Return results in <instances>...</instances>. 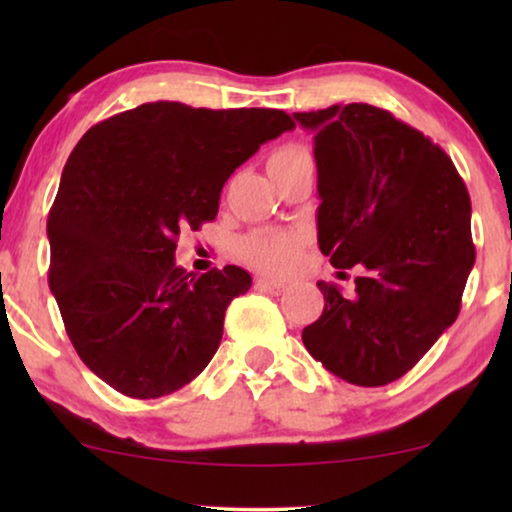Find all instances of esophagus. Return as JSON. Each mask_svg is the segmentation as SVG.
Returning <instances> with one entry per match:
<instances>
[{"instance_id":"1","label":"esophagus","mask_w":512,"mask_h":512,"mask_svg":"<svg viewBox=\"0 0 512 512\" xmlns=\"http://www.w3.org/2000/svg\"><path fill=\"white\" fill-rule=\"evenodd\" d=\"M256 289H258V291H265V293H275V296H279V293H284L286 289H289V284L277 282V279L258 277V279H256Z\"/></svg>"}]
</instances>
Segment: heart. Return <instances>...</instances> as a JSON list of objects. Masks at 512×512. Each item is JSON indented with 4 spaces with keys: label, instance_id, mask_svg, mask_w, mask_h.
<instances>
[{
    "label": "heart",
    "instance_id": "b5f03b06",
    "mask_svg": "<svg viewBox=\"0 0 512 512\" xmlns=\"http://www.w3.org/2000/svg\"><path fill=\"white\" fill-rule=\"evenodd\" d=\"M305 160H310V156L303 146H279L268 158V172L286 170V167L305 163ZM307 240L310 237L303 230H254L242 240L240 254L258 270L270 272V275H284L298 265Z\"/></svg>",
    "mask_w": 512,
    "mask_h": 512
}]
</instances>
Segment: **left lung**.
Listing matches in <instances>:
<instances>
[{
  "instance_id": "left-lung-1",
  "label": "left lung",
  "mask_w": 512,
  "mask_h": 512,
  "mask_svg": "<svg viewBox=\"0 0 512 512\" xmlns=\"http://www.w3.org/2000/svg\"><path fill=\"white\" fill-rule=\"evenodd\" d=\"M293 118L314 132L321 254L363 265L352 298L317 282L326 305L303 342L340 380L382 387L457 319L475 263L471 198L447 153L389 111L354 102Z\"/></svg>"
}]
</instances>
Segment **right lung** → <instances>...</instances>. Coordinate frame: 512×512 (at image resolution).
<instances>
[{
	"label": "right lung",
	"instance_id": "obj_1",
	"mask_svg": "<svg viewBox=\"0 0 512 512\" xmlns=\"http://www.w3.org/2000/svg\"><path fill=\"white\" fill-rule=\"evenodd\" d=\"M286 130L279 109L149 102L74 146L46 223L48 286L76 354L109 387L167 396L212 361L226 307L251 275L186 272L177 237L212 221L230 174Z\"/></svg>",
	"mask_w": 512,
	"mask_h": 512
}]
</instances>
